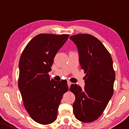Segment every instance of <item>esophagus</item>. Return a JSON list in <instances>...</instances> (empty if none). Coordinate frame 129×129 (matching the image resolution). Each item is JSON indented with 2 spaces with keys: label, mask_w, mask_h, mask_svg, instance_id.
Listing matches in <instances>:
<instances>
[{
  "label": "esophagus",
  "mask_w": 129,
  "mask_h": 129,
  "mask_svg": "<svg viewBox=\"0 0 129 129\" xmlns=\"http://www.w3.org/2000/svg\"><path fill=\"white\" fill-rule=\"evenodd\" d=\"M67 85H68L69 88L71 86V85H72V83L71 82V81H67Z\"/></svg>",
  "instance_id": "34e87169"
}]
</instances>
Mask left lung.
<instances>
[{
	"label": "left lung",
	"instance_id": "8db88e82",
	"mask_svg": "<svg viewBox=\"0 0 129 129\" xmlns=\"http://www.w3.org/2000/svg\"><path fill=\"white\" fill-rule=\"evenodd\" d=\"M69 39L78 48L79 62L86 74L84 89L71 85L74 94L73 113L82 122H92L102 115L113 94L115 73L111 55L94 36L86 34L72 36Z\"/></svg>",
	"mask_w": 129,
	"mask_h": 129
}]
</instances>
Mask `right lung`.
<instances>
[{
  "instance_id": "right-lung-1",
  "label": "right lung",
  "mask_w": 129,
  "mask_h": 129,
  "mask_svg": "<svg viewBox=\"0 0 129 129\" xmlns=\"http://www.w3.org/2000/svg\"><path fill=\"white\" fill-rule=\"evenodd\" d=\"M69 35L41 34L27 44L19 62L18 88L30 117L40 124H50L57 118L63 94L68 90L66 79H50L48 73L56 53Z\"/></svg>"
}]
</instances>
